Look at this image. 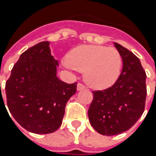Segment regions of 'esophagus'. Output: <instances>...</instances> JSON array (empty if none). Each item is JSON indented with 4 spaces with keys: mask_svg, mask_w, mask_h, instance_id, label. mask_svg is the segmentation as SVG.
<instances>
[{
    "mask_svg": "<svg viewBox=\"0 0 156 156\" xmlns=\"http://www.w3.org/2000/svg\"><path fill=\"white\" fill-rule=\"evenodd\" d=\"M85 88H86V87H85L83 83H78V85H77V89H78V91H79V90H82V89H84Z\"/></svg>",
    "mask_w": 156,
    "mask_h": 156,
    "instance_id": "34e87169",
    "label": "esophagus"
}]
</instances>
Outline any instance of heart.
Returning a JSON list of instances; mask_svg holds the SVG:
<instances>
[{"instance_id": "obj_1", "label": "heart", "mask_w": 156, "mask_h": 156, "mask_svg": "<svg viewBox=\"0 0 156 156\" xmlns=\"http://www.w3.org/2000/svg\"><path fill=\"white\" fill-rule=\"evenodd\" d=\"M62 63L69 70L84 72V81L91 88L104 89L117 81L122 68V58L114 48L83 45L73 49Z\"/></svg>"}]
</instances>
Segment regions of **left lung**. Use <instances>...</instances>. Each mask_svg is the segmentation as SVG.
<instances>
[{
	"label": "left lung",
	"mask_w": 156,
	"mask_h": 156,
	"mask_svg": "<svg viewBox=\"0 0 156 156\" xmlns=\"http://www.w3.org/2000/svg\"><path fill=\"white\" fill-rule=\"evenodd\" d=\"M123 68L111 87L93 91L88 108L89 122L99 134L113 136L129 129L144 111L146 73L140 59L127 48L115 42Z\"/></svg>",
	"instance_id": "8db88e82"
}]
</instances>
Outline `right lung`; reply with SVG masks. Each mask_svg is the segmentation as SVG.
<instances>
[{"mask_svg":"<svg viewBox=\"0 0 156 156\" xmlns=\"http://www.w3.org/2000/svg\"><path fill=\"white\" fill-rule=\"evenodd\" d=\"M58 65V61L51 55L49 41H41L20 56L5 83L9 111L22 127L32 133L57 130L68 99L76 94L77 82L68 84L56 76Z\"/></svg>","mask_w":156,"mask_h":156,"instance_id":"right-lung-1","label":"right lung"}]
</instances>
